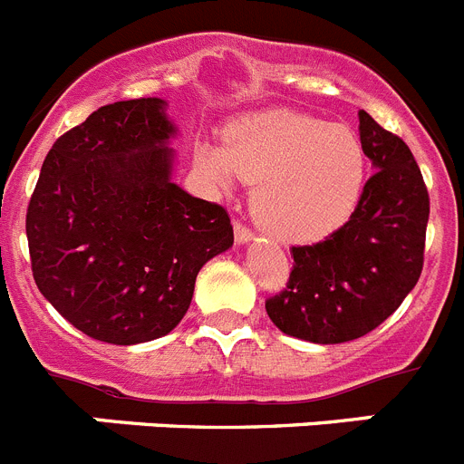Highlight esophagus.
Instances as JSON below:
<instances>
[{"mask_svg":"<svg viewBox=\"0 0 464 464\" xmlns=\"http://www.w3.org/2000/svg\"><path fill=\"white\" fill-rule=\"evenodd\" d=\"M235 239H237V244H248V241L253 239V232L246 227L241 220H235Z\"/></svg>","mask_w":464,"mask_h":464,"instance_id":"1","label":"esophagus"}]
</instances>
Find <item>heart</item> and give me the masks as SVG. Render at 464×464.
I'll return each mask as SVG.
<instances>
[{
    "label": "heart",
    "mask_w": 464,
    "mask_h": 464,
    "mask_svg": "<svg viewBox=\"0 0 464 464\" xmlns=\"http://www.w3.org/2000/svg\"><path fill=\"white\" fill-rule=\"evenodd\" d=\"M197 167L216 186L257 183L253 216L290 244L325 239L342 227L364 186V150L346 125L295 111H265L227 127L225 146L199 143Z\"/></svg>",
    "instance_id": "obj_1"
}]
</instances>
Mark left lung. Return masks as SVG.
Here are the masks:
<instances>
[{
    "mask_svg": "<svg viewBox=\"0 0 464 464\" xmlns=\"http://www.w3.org/2000/svg\"><path fill=\"white\" fill-rule=\"evenodd\" d=\"M360 143L374 174L351 218L318 244L293 246L285 288L265 302L269 318L290 337L342 343L397 311L423 272L430 197L411 150L367 111Z\"/></svg>",
    "mask_w": 464,
    "mask_h": 464,
    "instance_id": "left-lung-1",
    "label": "left lung"
}]
</instances>
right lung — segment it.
Wrapping results in <instances>:
<instances>
[{
	"mask_svg": "<svg viewBox=\"0 0 464 464\" xmlns=\"http://www.w3.org/2000/svg\"><path fill=\"white\" fill-rule=\"evenodd\" d=\"M165 100L116 102L48 150L27 207L32 274L76 330L118 346L174 330L195 278L235 244L220 204L171 181Z\"/></svg>",
	"mask_w": 464,
	"mask_h": 464,
	"instance_id": "add662e5",
	"label": "right lung"
}]
</instances>
